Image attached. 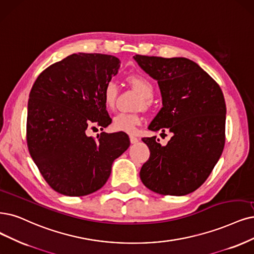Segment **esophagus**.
<instances>
[{
  "label": "esophagus",
  "instance_id": "esophagus-1",
  "mask_svg": "<svg viewBox=\"0 0 254 254\" xmlns=\"http://www.w3.org/2000/svg\"><path fill=\"white\" fill-rule=\"evenodd\" d=\"M129 141H130V143H132V144H135V143H137L139 141V139L137 137L133 136V135H130L129 136Z\"/></svg>",
  "mask_w": 254,
  "mask_h": 254
}]
</instances>
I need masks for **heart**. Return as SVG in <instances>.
<instances>
[{"mask_svg":"<svg viewBox=\"0 0 254 254\" xmlns=\"http://www.w3.org/2000/svg\"><path fill=\"white\" fill-rule=\"evenodd\" d=\"M127 81L139 94L141 99H139L138 108L148 109L152 106V97L155 93V87L153 82L142 75L135 74L130 75ZM118 88L114 81H109L106 83L102 91V98L105 106L109 110H113L115 107V100L117 97ZM142 118L138 114H127V113H119L113 118L112 127L116 132H124L127 134H134L137 130V127L141 124Z\"/></svg>","mask_w":254,"mask_h":254,"instance_id":"heart-1","label":"heart"}]
</instances>
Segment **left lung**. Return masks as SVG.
Listing matches in <instances>:
<instances>
[{
  "label": "left lung",
  "instance_id": "obj_1",
  "mask_svg": "<svg viewBox=\"0 0 254 254\" xmlns=\"http://www.w3.org/2000/svg\"><path fill=\"white\" fill-rule=\"evenodd\" d=\"M134 60L158 81L163 107L148 129L173 134L166 145L142 138L148 160L140 179L160 194H189L206 181L225 145L226 105L219 84L198 64L185 59L135 55Z\"/></svg>",
  "mask_w": 254,
  "mask_h": 254
}]
</instances>
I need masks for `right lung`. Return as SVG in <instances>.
Wrapping results in <instances>:
<instances>
[{
  "mask_svg": "<svg viewBox=\"0 0 254 254\" xmlns=\"http://www.w3.org/2000/svg\"><path fill=\"white\" fill-rule=\"evenodd\" d=\"M120 61L99 53L71 54L45 69L29 94L27 145L51 189L69 196L100 190L112 164L129 146L124 132L89 137L93 125L107 127L112 119L102 91L118 73Z\"/></svg>",
  "mask_w": 254,
  "mask_h": 254,
  "instance_id": "right-lung-1",
  "label": "right lung"
}]
</instances>
